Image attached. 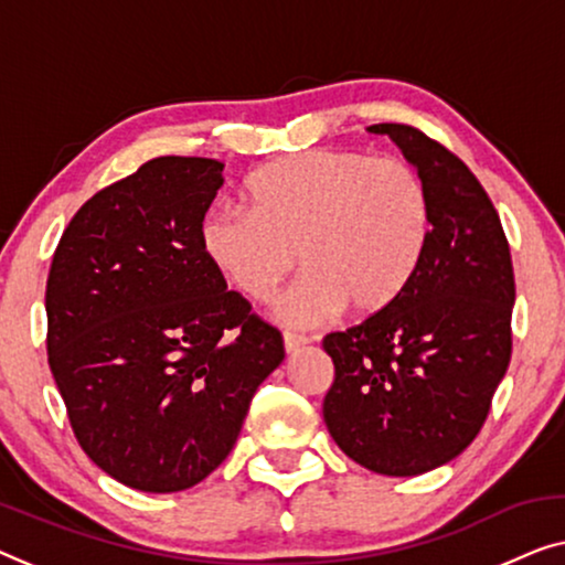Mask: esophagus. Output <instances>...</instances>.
I'll list each match as a JSON object with an SVG mask.
<instances>
[{"label":"esophagus","instance_id":"esophagus-1","mask_svg":"<svg viewBox=\"0 0 565 565\" xmlns=\"http://www.w3.org/2000/svg\"><path fill=\"white\" fill-rule=\"evenodd\" d=\"M282 343H285V351H288V354H292V351H298V349L306 347L308 339L300 337V333H285Z\"/></svg>","mask_w":565,"mask_h":565}]
</instances>
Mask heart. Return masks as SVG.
<instances>
[{
    "label": "heart",
    "instance_id": "1",
    "mask_svg": "<svg viewBox=\"0 0 565 565\" xmlns=\"http://www.w3.org/2000/svg\"><path fill=\"white\" fill-rule=\"evenodd\" d=\"M247 214L216 209L199 228L224 280L265 302L296 269L302 280L275 306L280 321L313 326L377 318L411 290L430 242V201L403 160L359 150H308L257 168L242 185Z\"/></svg>",
    "mask_w": 565,
    "mask_h": 565
}]
</instances>
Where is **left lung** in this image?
Wrapping results in <instances>:
<instances>
[{
	"mask_svg": "<svg viewBox=\"0 0 565 565\" xmlns=\"http://www.w3.org/2000/svg\"><path fill=\"white\" fill-rule=\"evenodd\" d=\"M418 170L430 242L411 290L387 313L329 333L331 438L384 477H418L477 438L512 354L514 275L497 209L477 175L407 125H372Z\"/></svg>",
	"mask_w": 565,
	"mask_h": 565,
	"instance_id": "8db88e82",
	"label": "left lung"
}]
</instances>
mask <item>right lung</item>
<instances>
[{
  "label": "right lung",
  "mask_w": 565,
  "mask_h": 565,
  "mask_svg": "<svg viewBox=\"0 0 565 565\" xmlns=\"http://www.w3.org/2000/svg\"><path fill=\"white\" fill-rule=\"evenodd\" d=\"M224 162L154 158L71 218L45 290L47 364L81 448L140 492L191 489L239 438L280 331L226 290L199 228Z\"/></svg>",
  "instance_id": "obj_1"
}]
</instances>
